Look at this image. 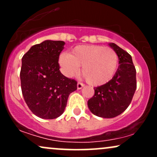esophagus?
<instances>
[{
	"instance_id": "34e87169",
	"label": "esophagus",
	"mask_w": 157,
	"mask_h": 157,
	"mask_svg": "<svg viewBox=\"0 0 157 157\" xmlns=\"http://www.w3.org/2000/svg\"><path fill=\"white\" fill-rule=\"evenodd\" d=\"M84 86V85L82 83H81V82H78V83L77 84V89H81L82 87Z\"/></svg>"
}]
</instances>
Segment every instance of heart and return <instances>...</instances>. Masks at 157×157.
I'll list each match as a JSON object with an SVG mask.
<instances>
[{
  "label": "heart",
  "mask_w": 157,
  "mask_h": 157,
  "mask_svg": "<svg viewBox=\"0 0 157 157\" xmlns=\"http://www.w3.org/2000/svg\"><path fill=\"white\" fill-rule=\"evenodd\" d=\"M58 63L65 76L72 77L79 73L80 66L88 83L93 86L107 83L116 72L119 57L110 47L95 45L77 46L71 54H60Z\"/></svg>",
  "instance_id": "heart-1"
}]
</instances>
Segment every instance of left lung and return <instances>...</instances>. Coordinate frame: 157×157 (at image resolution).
Wrapping results in <instances>:
<instances>
[{"instance_id":"1","label":"left lung","mask_w":157,"mask_h":157,"mask_svg":"<svg viewBox=\"0 0 157 157\" xmlns=\"http://www.w3.org/2000/svg\"><path fill=\"white\" fill-rule=\"evenodd\" d=\"M119 57L116 73L107 83L94 88V95L88 101L91 112L102 118H113L130 105L136 89V69L131 56L117 44H109Z\"/></svg>"}]
</instances>
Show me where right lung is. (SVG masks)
Segmentation results:
<instances>
[{"instance_id": "obj_1", "label": "right lung", "mask_w": 157, "mask_h": 157, "mask_svg": "<svg viewBox=\"0 0 157 157\" xmlns=\"http://www.w3.org/2000/svg\"><path fill=\"white\" fill-rule=\"evenodd\" d=\"M61 40L43 41L23 56L21 90L32 112L43 119H55L63 113L69 94L77 90V81L60 71L59 55L64 48Z\"/></svg>"}]
</instances>
